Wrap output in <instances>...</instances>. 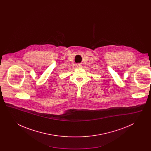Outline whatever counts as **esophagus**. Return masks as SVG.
<instances>
[{
  "label": "esophagus",
  "mask_w": 151,
  "mask_h": 151,
  "mask_svg": "<svg viewBox=\"0 0 151 151\" xmlns=\"http://www.w3.org/2000/svg\"><path fill=\"white\" fill-rule=\"evenodd\" d=\"M77 65H78V68H81V67H82V65H80V64H78Z\"/></svg>",
  "instance_id": "esophagus-1"
}]
</instances>
